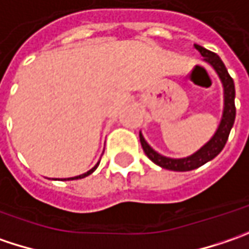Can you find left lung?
<instances>
[{
    "mask_svg": "<svg viewBox=\"0 0 249 249\" xmlns=\"http://www.w3.org/2000/svg\"><path fill=\"white\" fill-rule=\"evenodd\" d=\"M195 49L198 50L202 55V61L206 62L208 65H211L217 73L219 79L222 82L223 86V111L220 123L217 125V129L214 131V134L211 139L200 146L199 149L189 155L187 157H179V159H174V157H167L161 153L156 152L152 146L146 142V139L142 135V132H139V139H141V145L143 147V152L146 156L149 157L155 164L160 166L161 168L166 170H171V171H189V170H195V168L203 166L205 163L213 160L223 150V147L226 145L230 131H231L232 125H234V120H235V104H234V99H235V89H234V81L231 76L229 75V71L226 68V65L223 64L220 57L214 53H212L209 50H206L202 46L194 44Z\"/></svg>",
    "mask_w": 249,
    "mask_h": 249,
    "instance_id": "left-lung-1",
    "label": "left lung"
}]
</instances>
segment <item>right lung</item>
Instances as JSON below:
<instances>
[{"mask_svg": "<svg viewBox=\"0 0 249 249\" xmlns=\"http://www.w3.org/2000/svg\"><path fill=\"white\" fill-rule=\"evenodd\" d=\"M99 163H100V161H97V163H96V164H94V167L90 168V170H89V171H86V173H83V174H81V176H75V177H70V178H61V179H62V181H67V179H68V181H71V179L85 178V177H88V176H90V174H92L93 171H94V170H96V168L99 167ZM54 179H60V178H54Z\"/></svg>", "mask_w": 249, "mask_h": 249, "instance_id": "right-lung-1", "label": "right lung"}]
</instances>
